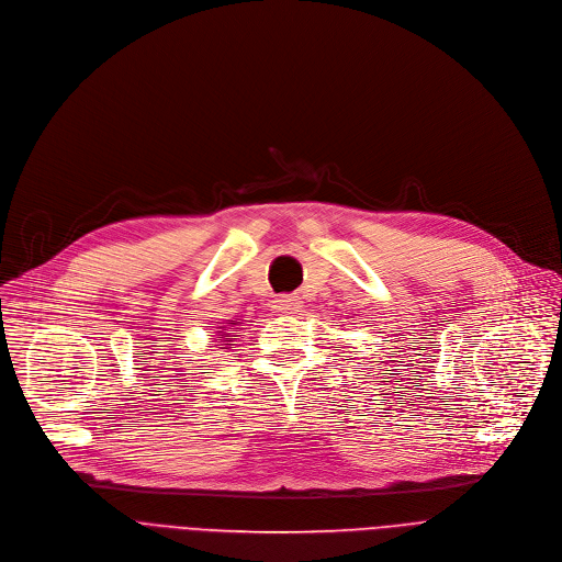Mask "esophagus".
I'll return each mask as SVG.
<instances>
[{
	"mask_svg": "<svg viewBox=\"0 0 562 562\" xmlns=\"http://www.w3.org/2000/svg\"><path fill=\"white\" fill-rule=\"evenodd\" d=\"M302 307L300 295H278L273 300V310L278 314H295Z\"/></svg>",
	"mask_w": 562,
	"mask_h": 562,
	"instance_id": "esophagus-1",
	"label": "esophagus"
}]
</instances>
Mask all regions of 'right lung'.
I'll return each instance as SVG.
<instances>
[{
  "label": "right lung",
  "mask_w": 562,
  "mask_h": 562,
  "mask_svg": "<svg viewBox=\"0 0 562 562\" xmlns=\"http://www.w3.org/2000/svg\"><path fill=\"white\" fill-rule=\"evenodd\" d=\"M235 323H237V321H231V323H228V325H231V327H233V325H235ZM220 338H224V331H220ZM224 342H226V345H228V342H231V340H224Z\"/></svg>",
  "instance_id": "1"
}]
</instances>
